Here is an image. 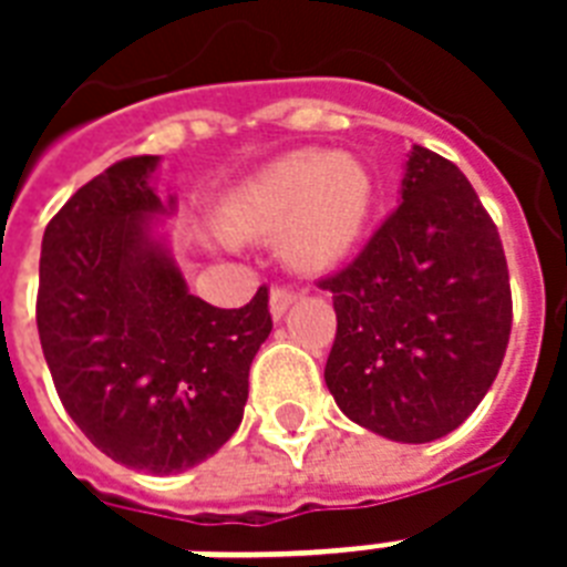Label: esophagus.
I'll return each mask as SVG.
<instances>
[{
    "mask_svg": "<svg viewBox=\"0 0 567 567\" xmlns=\"http://www.w3.org/2000/svg\"><path fill=\"white\" fill-rule=\"evenodd\" d=\"M293 300H297V293L291 288H274L270 291V315H274V320H282L285 311L291 309Z\"/></svg>",
    "mask_w": 567,
    "mask_h": 567,
    "instance_id": "34e87169",
    "label": "esophagus"
}]
</instances>
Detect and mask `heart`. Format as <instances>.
Returning a JSON list of instances; mask_svg holds the SVG:
<instances>
[{"mask_svg": "<svg viewBox=\"0 0 567 567\" xmlns=\"http://www.w3.org/2000/svg\"><path fill=\"white\" fill-rule=\"evenodd\" d=\"M371 208L373 182L362 162L300 150L231 190L217 208V226L238 240L282 229L285 261L300 270H327L359 247Z\"/></svg>", "mask_w": 567, "mask_h": 567, "instance_id": "b5f03b06", "label": "heart"}]
</instances>
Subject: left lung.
I'll use <instances>...</instances> for the list:
<instances>
[{"mask_svg": "<svg viewBox=\"0 0 567 567\" xmlns=\"http://www.w3.org/2000/svg\"><path fill=\"white\" fill-rule=\"evenodd\" d=\"M318 285L338 318L323 377L350 421L403 444L467 421L506 355L512 291L497 226L456 164L412 146L400 205Z\"/></svg>", "mask_w": 567, "mask_h": 567, "instance_id": "1", "label": "left lung"}]
</instances>
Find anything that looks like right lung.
Returning <instances> with one entry per match:
<instances>
[{
    "label": "right lung",
    "mask_w": 567,
    "mask_h": 567,
    "mask_svg": "<svg viewBox=\"0 0 567 567\" xmlns=\"http://www.w3.org/2000/svg\"><path fill=\"white\" fill-rule=\"evenodd\" d=\"M158 155L111 164L49 220L38 332L66 414L105 456L179 474L240 426L249 364L274 329L267 288L244 309L188 291L158 235L176 212L153 188Z\"/></svg>",
    "instance_id": "obj_1"
}]
</instances>
